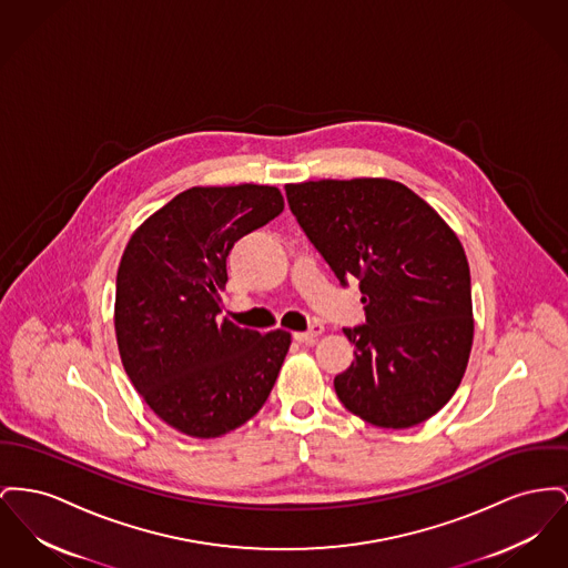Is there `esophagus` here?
Wrapping results in <instances>:
<instances>
[{
    "label": "esophagus",
    "instance_id": "esophagus-1",
    "mask_svg": "<svg viewBox=\"0 0 568 568\" xmlns=\"http://www.w3.org/2000/svg\"><path fill=\"white\" fill-rule=\"evenodd\" d=\"M322 333H324V328H322L320 324H313L308 331L294 334V338H296L298 343H302V345H311V343H315V338Z\"/></svg>",
    "mask_w": 568,
    "mask_h": 568
}]
</instances>
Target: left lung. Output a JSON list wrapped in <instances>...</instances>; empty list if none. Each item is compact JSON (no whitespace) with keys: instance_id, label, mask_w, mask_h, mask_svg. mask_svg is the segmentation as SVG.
Segmentation results:
<instances>
[{"instance_id":"1","label":"left lung","mask_w":568,"mask_h":568,"mask_svg":"<svg viewBox=\"0 0 568 568\" xmlns=\"http://www.w3.org/2000/svg\"><path fill=\"white\" fill-rule=\"evenodd\" d=\"M302 232L343 287L361 283L367 320L345 328L354 363L341 403L375 427L425 423L455 395L471 349V285L459 237L393 180L287 184Z\"/></svg>"}]
</instances>
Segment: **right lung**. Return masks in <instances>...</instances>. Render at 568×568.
Returning <instances> with one entry per match:
<instances>
[{"instance_id":"right-lung-1","label":"right lung","mask_w":568,"mask_h":568,"mask_svg":"<svg viewBox=\"0 0 568 568\" xmlns=\"http://www.w3.org/2000/svg\"><path fill=\"white\" fill-rule=\"evenodd\" d=\"M278 189H189L134 232L115 281V336L136 393L173 429L216 437L253 418L290 333L221 320L227 255L283 212Z\"/></svg>"}]
</instances>
